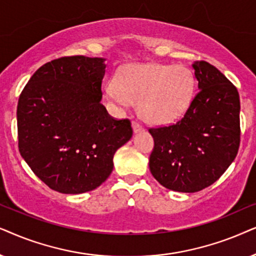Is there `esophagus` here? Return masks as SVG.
<instances>
[{"label": "esophagus", "instance_id": "esophagus-1", "mask_svg": "<svg viewBox=\"0 0 256 256\" xmlns=\"http://www.w3.org/2000/svg\"><path fill=\"white\" fill-rule=\"evenodd\" d=\"M132 128H134V134H139V132L144 131V128H142V125H140V124H139V122H132Z\"/></svg>", "mask_w": 256, "mask_h": 256}]
</instances>
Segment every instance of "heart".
Masks as SVG:
<instances>
[{
	"mask_svg": "<svg viewBox=\"0 0 256 256\" xmlns=\"http://www.w3.org/2000/svg\"><path fill=\"white\" fill-rule=\"evenodd\" d=\"M192 71L184 66L131 64L105 85V96L120 110L139 102L142 118L153 124H168L182 117L194 94Z\"/></svg>",
	"mask_w": 256,
	"mask_h": 256,
	"instance_id": "1",
	"label": "heart"
}]
</instances>
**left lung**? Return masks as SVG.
<instances>
[{"instance_id": "1", "label": "left lung", "mask_w": 256, "mask_h": 256, "mask_svg": "<svg viewBox=\"0 0 256 256\" xmlns=\"http://www.w3.org/2000/svg\"><path fill=\"white\" fill-rule=\"evenodd\" d=\"M198 94L176 124L150 128L154 148L150 171L176 192L194 193L216 182L230 168L240 145V97L216 66L192 64Z\"/></svg>"}]
</instances>
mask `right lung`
<instances>
[{"label":"right lung","instance_id":"add662e5","mask_svg":"<svg viewBox=\"0 0 256 256\" xmlns=\"http://www.w3.org/2000/svg\"><path fill=\"white\" fill-rule=\"evenodd\" d=\"M105 58L70 56L40 68L17 105L18 148L32 171L64 194L100 186L114 156L132 137L128 119L116 120L102 100Z\"/></svg>","mask_w":256,"mask_h":256}]
</instances>
